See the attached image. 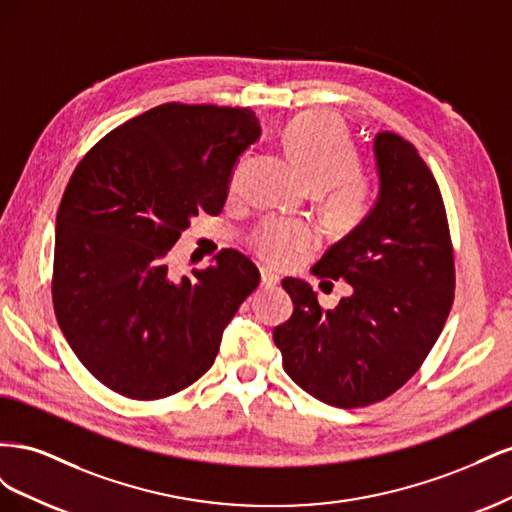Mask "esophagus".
I'll use <instances>...</instances> for the list:
<instances>
[{
    "label": "esophagus",
    "instance_id": "obj_1",
    "mask_svg": "<svg viewBox=\"0 0 512 512\" xmlns=\"http://www.w3.org/2000/svg\"><path fill=\"white\" fill-rule=\"evenodd\" d=\"M277 284H280V275L273 273L271 269H260V286L262 288H275Z\"/></svg>",
    "mask_w": 512,
    "mask_h": 512
}]
</instances>
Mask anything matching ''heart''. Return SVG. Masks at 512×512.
I'll return each mask as SVG.
<instances>
[{
	"label": "heart",
	"mask_w": 512,
	"mask_h": 512,
	"mask_svg": "<svg viewBox=\"0 0 512 512\" xmlns=\"http://www.w3.org/2000/svg\"><path fill=\"white\" fill-rule=\"evenodd\" d=\"M286 147L305 181L316 190H327V205L335 218L354 220L367 209L371 181L359 170V149L335 115L307 113L290 121ZM243 166L245 160L232 173V185L239 183ZM316 241L318 232L301 222L269 220L256 232L260 256L277 265L292 260Z\"/></svg>",
	"instance_id": "obj_1"
}]
</instances>
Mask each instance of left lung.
Wrapping results in <instances>:
<instances>
[{
  "instance_id": "left-lung-1",
  "label": "left lung",
  "mask_w": 512,
  "mask_h": 512,
  "mask_svg": "<svg viewBox=\"0 0 512 512\" xmlns=\"http://www.w3.org/2000/svg\"><path fill=\"white\" fill-rule=\"evenodd\" d=\"M380 192L359 226L316 262L352 286L333 309L286 277L292 316L273 329L286 374L335 408H363L401 389L427 359L455 299V260L442 194L406 138H374Z\"/></svg>"
}]
</instances>
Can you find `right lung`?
<instances>
[{"label": "right lung", "mask_w": 512, "mask_h": 512, "mask_svg": "<svg viewBox=\"0 0 512 512\" xmlns=\"http://www.w3.org/2000/svg\"><path fill=\"white\" fill-rule=\"evenodd\" d=\"M258 136L252 108L168 102L108 132L74 168L57 211L53 307L111 391L162 399L213 365L260 273L228 247L177 280L166 254L198 213L222 211L232 168Z\"/></svg>", "instance_id": "obj_1"}]
</instances>
